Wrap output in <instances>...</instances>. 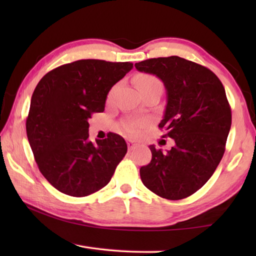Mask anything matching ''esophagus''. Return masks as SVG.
<instances>
[{
	"mask_svg": "<svg viewBox=\"0 0 256 256\" xmlns=\"http://www.w3.org/2000/svg\"><path fill=\"white\" fill-rule=\"evenodd\" d=\"M128 150H130V151H132V150H134V149L136 148V144H134V142L131 141V140H130V141L128 142Z\"/></svg>",
	"mask_w": 256,
	"mask_h": 256,
	"instance_id": "1",
	"label": "esophagus"
}]
</instances>
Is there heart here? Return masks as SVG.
Listing matches in <instances>:
<instances>
[{"label":"heart","instance_id":"obj_1","mask_svg":"<svg viewBox=\"0 0 256 256\" xmlns=\"http://www.w3.org/2000/svg\"><path fill=\"white\" fill-rule=\"evenodd\" d=\"M134 84H136V86L140 92H144L146 89L154 88V86H162V82H160V80L157 76H151V74H146V73L136 76V79H134ZM114 92H115V88H112L110 92V94H108V100H110L112 98ZM138 128H140V124L138 123H128L125 125V130H126V132L132 134V136L138 134Z\"/></svg>","mask_w":256,"mask_h":256}]
</instances>
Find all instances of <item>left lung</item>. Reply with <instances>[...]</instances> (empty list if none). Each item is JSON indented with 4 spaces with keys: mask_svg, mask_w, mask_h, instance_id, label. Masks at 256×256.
I'll return each instance as SVG.
<instances>
[{
    "mask_svg": "<svg viewBox=\"0 0 256 256\" xmlns=\"http://www.w3.org/2000/svg\"><path fill=\"white\" fill-rule=\"evenodd\" d=\"M136 68L164 82L167 105L159 128L175 141L166 152L150 146L152 158L140 168L141 180L164 198H185L209 180L224 154L232 126L226 92L211 70L180 56L149 58Z\"/></svg>",
    "mask_w": 256,
    "mask_h": 256,
    "instance_id": "obj_1",
    "label": "left lung"
}]
</instances>
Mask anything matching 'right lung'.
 Masks as SVG:
<instances>
[{"label":"right lung","mask_w":256,"mask_h":256,"mask_svg":"<svg viewBox=\"0 0 256 256\" xmlns=\"http://www.w3.org/2000/svg\"><path fill=\"white\" fill-rule=\"evenodd\" d=\"M130 62L80 60L42 78L32 94L26 130L42 176L66 196H86L106 186L126 154L110 133L89 140V118L105 110L107 94L132 70Z\"/></svg>","instance_id":"add662e5"}]
</instances>
